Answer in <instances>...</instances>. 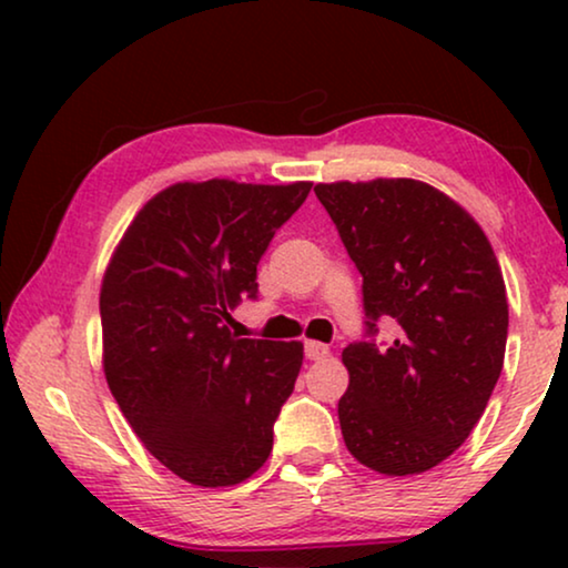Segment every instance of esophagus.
Instances as JSON below:
<instances>
[{
	"instance_id": "34e87169",
	"label": "esophagus",
	"mask_w": 568,
	"mask_h": 568,
	"mask_svg": "<svg viewBox=\"0 0 568 568\" xmlns=\"http://www.w3.org/2000/svg\"><path fill=\"white\" fill-rule=\"evenodd\" d=\"M331 354V348L321 344V341H305V356L310 362H317V359H325V356Z\"/></svg>"
}]
</instances>
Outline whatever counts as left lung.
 I'll use <instances>...</instances> for the list:
<instances>
[{"mask_svg": "<svg viewBox=\"0 0 568 568\" xmlns=\"http://www.w3.org/2000/svg\"><path fill=\"white\" fill-rule=\"evenodd\" d=\"M362 274L367 336L341 354L344 442L385 476H414L447 460L484 416L504 367L509 305L494 247L465 209L414 178L317 183Z\"/></svg>", "mask_w": 568, "mask_h": 568, "instance_id": "obj_1", "label": "left lung"}]
</instances>
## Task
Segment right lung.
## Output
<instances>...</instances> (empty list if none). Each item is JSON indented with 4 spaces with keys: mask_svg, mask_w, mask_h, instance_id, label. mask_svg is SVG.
<instances>
[{
    "mask_svg": "<svg viewBox=\"0 0 568 568\" xmlns=\"http://www.w3.org/2000/svg\"><path fill=\"white\" fill-rule=\"evenodd\" d=\"M313 183H175L139 209L100 286L103 369L144 447L193 486L251 478L302 367L300 341L240 338L261 255Z\"/></svg>",
    "mask_w": 568,
    "mask_h": 568,
    "instance_id": "1",
    "label": "right lung"
}]
</instances>
